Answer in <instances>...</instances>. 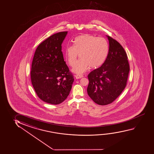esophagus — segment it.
<instances>
[{"label":"esophagus","mask_w":154,"mask_h":154,"mask_svg":"<svg viewBox=\"0 0 154 154\" xmlns=\"http://www.w3.org/2000/svg\"><path fill=\"white\" fill-rule=\"evenodd\" d=\"M75 78H76V79H81V78H83V75H75Z\"/></svg>","instance_id":"esophagus-1"}]
</instances>
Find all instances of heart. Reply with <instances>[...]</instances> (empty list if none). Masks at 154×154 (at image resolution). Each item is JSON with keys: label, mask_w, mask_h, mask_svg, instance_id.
<instances>
[{"label": "heart", "mask_w": 154, "mask_h": 154, "mask_svg": "<svg viewBox=\"0 0 154 154\" xmlns=\"http://www.w3.org/2000/svg\"><path fill=\"white\" fill-rule=\"evenodd\" d=\"M109 51V43L105 38L84 34L75 38L73 46L66 47L64 57L66 62L72 66L79 54L81 59L73 66L72 71L81 74L90 66L96 69L102 66L106 59Z\"/></svg>", "instance_id": "heart-1"}]
</instances>
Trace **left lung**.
Here are the masks:
<instances>
[{
	"mask_svg": "<svg viewBox=\"0 0 154 154\" xmlns=\"http://www.w3.org/2000/svg\"><path fill=\"white\" fill-rule=\"evenodd\" d=\"M109 51L102 66L88 74L87 92L95 103L105 105L119 97L127 84L129 65L127 54L115 39L107 35Z\"/></svg>",
	"mask_w": 154,
	"mask_h": 154,
	"instance_id": "obj_1",
	"label": "left lung"
}]
</instances>
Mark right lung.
<instances>
[{
  "label": "right lung",
  "mask_w": 154,
  "mask_h": 154,
  "mask_svg": "<svg viewBox=\"0 0 154 154\" xmlns=\"http://www.w3.org/2000/svg\"><path fill=\"white\" fill-rule=\"evenodd\" d=\"M68 31L52 35L40 43L32 62L31 80L39 98L59 104L70 93L74 78L64 60L61 45Z\"/></svg>",
  "instance_id": "obj_1"
}]
</instances>
